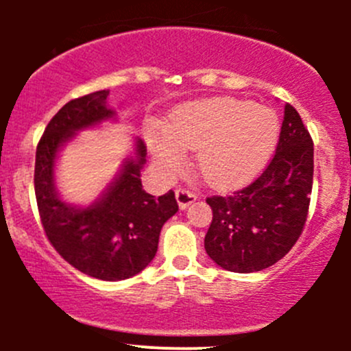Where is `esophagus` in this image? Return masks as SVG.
Here are the masks:
<instances>
[{
	"label": "esophagus",
	"instance_id": "1",
	"mask_svg": "<svg viewBox=\"0 0 351 351\" xmlns=\"http://www.w3.org/2000/svg\"><path fill=\"white\" fill-rule=\"evenodd\" d=\"M197 198L198 195L192 189H183V186L176 189V200H178L180 208H186L189 205H192Z\"/></svg>",
	"mask_w": 351,
	"mask_h": 351
}]
</instances>
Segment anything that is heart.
<instances>
[{"mask_svg": "<svg viewBox=\"0 0 351 351\" xmlns=\"http://www.w3.org/2000/svg\"><path fill=\"white\" fill-rule=\"evenodd\" d=\"M277 137L278 119L270 108L214 98L175 110L168 130L151 129L147 144L165 173L182 168L183 149H197L195 165L202 178L214 186H231L260 169Z\"/></svg>", "mask_w": 351, "mask_h": 351, "instance_id": "obj_1", "label": "heart"}]
</instances>
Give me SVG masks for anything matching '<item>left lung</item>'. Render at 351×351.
Listing matches in <instances>:
<instances>
[{"instance_id": "obj_1", "label": "left lung", "mask_w": 351, "mask_h": 351, "mask_svg": "<svg viewBox=\"0 0 351 351\" xmlns=\"http://www.w3.org/2000/svg\"><path fill=\"white\" fill-rule=\"evenodd\" d=\"M313 175V137L287 104L277 149L263 173L231 195L207 197L212 208L205 234L208 256L236 274L265 270L282 260L306 226Z\"/></svg>"}]
</instances>
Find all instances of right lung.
<instances>
[{
  "instance_id": "obj_1",
  "label": "right lung",
  "mask_w": 351,
  "mask_h": 351,
  "mask_svg": "<svg viewBox=\"0 0 351 351\" xmlns=\"http://www.w3.org/2000/svg\"><path fill=\"white\" fill-rule=\"evenodd\" d=\"M108 90L74 98L45 127L35 153V198L49 243L76 270L100 278L123 280L151 263L162 224L178 212L175 192L156 198L143 189L141 168L146 146L137 143L136 159L127 161L107 195L88 208L62 204L54 190V159L62 143L84 127L113 115L105 107Z\"/></svg>"
}]
</instances>
